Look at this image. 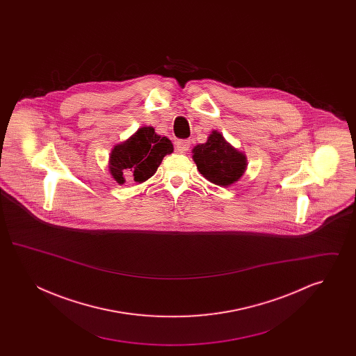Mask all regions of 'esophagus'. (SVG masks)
Returning a JSON list of instances; mask_svg holds the SVG:
<instances>
[{
	"mask_svg": "<svg viewBox=\"0 0 356 356\" xmlns=\"http://www.w3.org/2000/svg\"><path fill=\"white\" fill-rule=\"evenodd\" d=\"M189 147H191V143L188 140H179V141H176V149L179 152L183 153L189 151Z\"/></svg>",
	"mask_w": 356,
	"mask_h": 356,
	"instance_id": "esophagus-1",
	"label": "esophagus"
}]
</instances>
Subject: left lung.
Here are the masks:
<instances>
[{
    "label": "left lung",
    "instance_id": "obj_1",
    "mask_svg": "<svg viewBox=\"0 0 356 356\" xmlns=\"http://www.w3.org/2000/svg\"><path fill=\"white\" fill-rule=\"evenodd\" d=\"M193 160L207 180L220 186L234 184L247 167L245 156L232 148L219 132H212L205 144L193 148Z\"/></svg>",
    "mask_w": 356,
    "mask_h": 356
}]
</instances>
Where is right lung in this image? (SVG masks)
<instances>
[{"instance_id": "obj_1", "label": "right lung", "mask_w": 356, "mask_h": 356, "mask_svg": "<svg viewBox=\"0 0 356 356\" xmlns=\"http://www.w3.org/2000/svg\"><path fill=\"white\" fill-rule=\"evenodd\" d=\"M172 152L170 140L156 135L152 127H144L129 140L115 147L111 153L109 170L119 184L125 183V176L136 183H143L154 175L163 157Z\"/></svg>"}]
</instances>
